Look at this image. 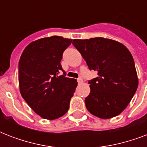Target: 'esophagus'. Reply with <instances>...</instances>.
<instances>
[{
  "instance_id": "esophagus-1",
  "label": "esophagus",
  "mask_w": 147,
  "mask_h": 147,
  "mask_svg": "<svg viewBox=\"0 0 147 147\" xmlns=\"http://www.w3.org/2000/svg\"><path fill=\"white\" fill-rule=\"evenodd\" d=\"M78 82L79 83V84H81V83H82L83 82L82 78H78Z\"/></svg>"
}]
</instances>
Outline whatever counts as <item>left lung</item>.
Instances as JSON below:
<instances>
[{
  "label": "left lung",
  "instance_id": "8db88e82",
  "mask_svg": "<svg viewBox=\"0 0 147 147\" xmlns=\"http://www.w3.org/2000/svg\"><path fill=\"white\" fill-rule=\"evenodd\" d=\"M90 70L98 71L89 81L86 108L94 116L109 119L121 114L134 95L138 78L133 56L121 42L103 37L73 40Z\"/></svg>",
  "mask_w": 147,
  "mask_h": 147
}]
</instances>
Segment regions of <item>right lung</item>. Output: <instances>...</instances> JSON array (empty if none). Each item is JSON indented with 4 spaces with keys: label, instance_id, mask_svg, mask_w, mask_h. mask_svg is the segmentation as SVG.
Returning a JSON list of instances; mask_svg holds the SVG:
<instances>
[{
    "label": "right lung",
    "instance_id": "1",
    "mask_svg": "<svg viewBox=\"0 0 147 147\" xmlns=\"http://www.w3.org/2000/svg\"><path fill=\"white\" fill-rule=\"evenodd\" d=\"M72 40L59 36L30 42L24 49L19 62V86L22 97L41 117L55 120L69 108L78 82L59 76L63 71L61 60Z\"/></svg>",
    "mask_w": 147,
    "mask_h": 147
}]
</instances>
